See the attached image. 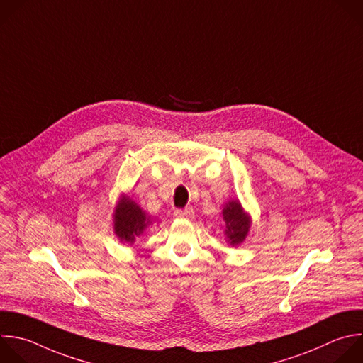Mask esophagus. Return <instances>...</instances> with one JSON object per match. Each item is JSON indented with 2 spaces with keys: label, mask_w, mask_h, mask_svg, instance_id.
Listing matches in <instances>:
<instances>
[{
  "label": "esophagus",
  "mask_w": 363,
  "mask_h": 363,
  "mask_svg": "<svg viewBox=\"0 0 363 363\" xmlns=\"http://www.w3.org/2000/svg\"><path fill=\"white\" fill-rule=\"evenodd\" d=\"M174 215L177 216V218H194L195 216V212H194V209L192 208H185V209H177L175 212H174Z\"/></svg>",
  "instance_id": "esophagus-1"
}]
</instances>
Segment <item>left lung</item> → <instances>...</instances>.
<instances>
[{"label": "left lung", "mask_w": 363, "mask_h": 363, "mask_svg": "<svg viewBox=\"0 0 363 363\" xmlns=\"http://www.w3.org/2000/svg\"><path fill=\"white\" fill-rule=\"evenodd\" d=\"M222 218L225 220V235L232 247L242 244L251 228V216L245 213L239 201H229L222 209Z\"/></svg>", "instance_id": "left-lung-1"}]
</instances>
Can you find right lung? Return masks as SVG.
<instances>
[{
	"label": "right lung",
	"mask_w": 363,
	"mask_h": 363,
	"mask_svg": "<svg viewBox=\"0 0 363 363\" xmlns=\"http://www.w3.org/2000/svg\"><path fill=\"white\" fill-rule=\"evenodd\" d=\"M150 223L151 216H148L130 196L123 195L119 198L113 211V232L121 242L133 245L135 238L140 236Z\"/></svg>",
	"instance_id": "add662e5"
}]
</instances>
